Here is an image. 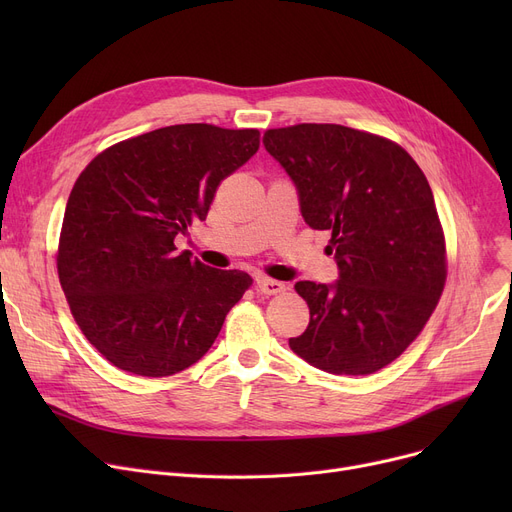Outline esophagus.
Here are the masks:
<instances>
[{"mask_svg":"<svg viewBox=\"0 0 512 512\" xmlns=\"http://www.w3.org/2000/svg\"><path fill=\"white\" fill-rule=\"evenodd\" d=\"M257 290L267 294V297H274V294H280L286 290V286L278 280H272V278H265V276H259L257 278Z\"/></svg>","mask_w":512,"mask_h":512,"instance_id":"obj_1","label":"esophagus"}]
</instances>
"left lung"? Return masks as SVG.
I'll list each match as a JSON object with an SVG mask.
<instances>
[{"mask_svg":"<svg viewBox=\"0 0 512 512\" xmlns=\"http://www.w3.org/2000/svg\"><path fill=\"white\" fill-rule=\"evenodd\" d=\"M299 188L301 213L330 230L340 280L297 282L307 330L288 344L313 367L369 375L407 351L446 284V238L432 188L398 143L340 124L263 132Z\"/></svg>","mask_w":512,"mask_h":512,"instance_id":"8db88e82","label":"left lung"}]
</instances>
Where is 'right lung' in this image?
<instances>
[{
	"label": "right lung",
	"mask_w": 512,
	"mask_h": 512,
	"mask_svg": "<svg viewBox=\"0 0 512 512\" xmlns=\"http://www.w3.org/2000/svg\"><path fill=\"white\" fill-rule=\"evenodd\" d=\"M259 149L257 128L176 124L95 155L68 197L58 276L80 332L114 367L166 378L197 363L253 278L176 251Z\"/></svg>",
	"instance_id": "right-lung-1"
}]
</instances>
